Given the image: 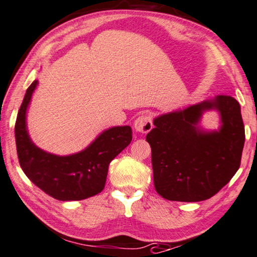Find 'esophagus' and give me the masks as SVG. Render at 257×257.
Listing matches in <instances>:
<instances>
[{
	"label": "esophagus",
	"instance_id": "1",
	"mask_svg": "<svg viewBox=\"0 0 257 257\" xmlns=\"http://www.w3.org/2000/svg\"><path fill=\"white\" fill-rule=\"evenodd\" d=\"M152 120L149 115H141L140 117L136 118V121L134 122V128L137 133L141 134H147L152 129Z\"/></svg>",
	"mask_w": 257,
	"mask_h": 257
}]
</instances>
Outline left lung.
Listing matches in <instances>:
<instances>
[{
  "mask_svg": "<svg viewBox=\"0 0 257 257\" xmlns=\"http://www.w3.org/2000/svg\"><path fill=\"white\" fill-rule=\"evenodd\" d=\"M217 111L220 127L200 125L206 111ZM147 135L151 147L153 183L168 201L208 200L227 185L240 167L244 127L239 102L216 95L153 118Z\"/></svg>",
  "mask_w": 257,
  "mask_h": 257,
  "instance_id": "8db88e82",
  "label": "left lung"
}]
</instances>
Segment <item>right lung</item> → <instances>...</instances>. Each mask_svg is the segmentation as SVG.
Segmentation results:
<instances>
[{
  "label": "right lung",
  "instance_id": "obj_1",
  "mask_svg": "<svg viewBox=\"0 0 257 257\" xmlns=\"http://www.w3.org/2000/svg\"><path fill=\"white\" fill-rule=\"evenodd\" d=\"M38 79L26 90L15 124L17 155L26 177L59 201H80L104 189L109 163L132 142L129 125H116L101 132L85 149L59 156L37 147L28 130V109Z\"/></svg>",
  "mask_w": 257,
  "mask_h": 257
}]
</instances>
